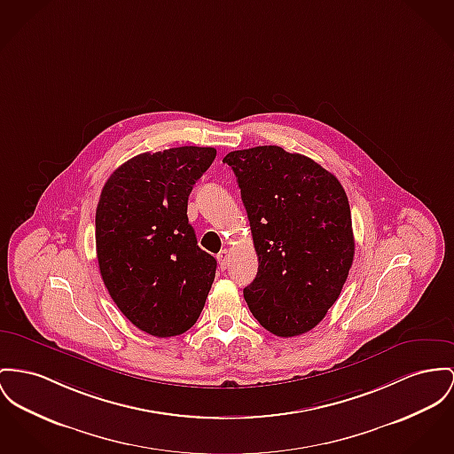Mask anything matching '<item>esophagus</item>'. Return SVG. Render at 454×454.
I'll return each instance as SVG.
<instances>
[{
  "label": "esophagus",
  "instance_id": "obj_1",
  "mask_svg": "<svg viewBox=\"0 0 454 454\" xmlns=\"http://www.w3.org/2000/svg\"><path fill=\"white\" fill-rule=\"evenodd\" d=\"M216 258H218L220 269H222V270H225V269L229 267V262H231V253H229L227 249H222V251L216 254Z\"/></svg>",
  "mask_w": 454,
  "mask_h": 454
}]
</instances>
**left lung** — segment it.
Listing matches in <instances>:
<instances>
[{
	"mask_svg": "<svg viewBox=\"0 0 454 454\" xmlns=\"http://www.w3.org/2000/svg\"><path fill=\"white\" fill-rule=\"evenodd\" d=\"M223 163L238 177L258 254L244 300L269 333L311 331L337 301L355 256L340 182L311 158L280 146L231 152Z\"/></svg>",
	"mask_w": 454,
	"mask_h": 454,
	"instance_id": "left-lung-1",
	"label": "left lung"
}]
</instances>
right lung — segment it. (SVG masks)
I'll list each match as a JSON object with an SVG mask.
<instances>
[{"label":"right lung","instance_id":"add662e5","mask_svg":"<svg viewBox=\"0 0 454 454\" xmlns=\"http://www.w3.org/2000/svg\"><path fill=\"white\" fill-rule=\"evenodd\" d=\"M215 148L143 153L103 185L96 208V253L103 282L143 333L189 331L212 289L216 260L187 220V200L210 168Z\"/></svg>","mask_w":454,"mask_h":454}]
</instances>
